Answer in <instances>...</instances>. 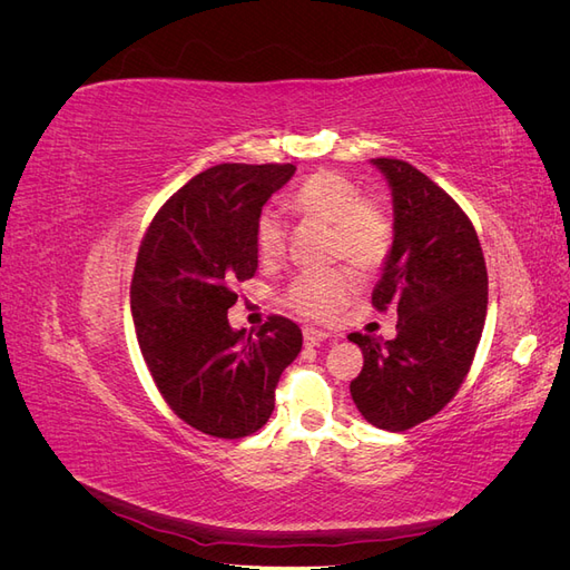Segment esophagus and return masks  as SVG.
Wrapping results in <instances>:
<instances>
[{"label":"esophagus","instance_id":"esophagus-1","mask_svg":"<svg viewBox=\"0 0 570 570\" xmlns=\"http://www.w3.org/2000/svg\"><path fill=\"white\" fill-rule=\"evenodd\" d=\"M325 340H327V333L314 331V327H304V342L308 344V347H316V344H321Z\"/></svg>","mask_w":570,"mask_h":570}]
</instances>
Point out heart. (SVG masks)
Returning <instances> with one entry per match:
<instances>
[{
	"mask_svg": "<svg viewBox=\"0 0 570 570\" xmlns=\"http://www.w3.org/2000/svg\"><path fill=\"white\" fill-rule=\"evenodd\" d=\"M292 209L333 226L331 258H347L361 273L383 268L394 243V223L383 204L361 197V189L335 170H318L297 185L289 197ZM256 252L275 262L285 252L287 228L275 209L256 218ZM356 275L347 266L318 273H299L283 292V302L308 321H333L356 295Z\"/></svg>",
	"mask_w": 570,
	"mask_h": 570,
	"instance_id": "1",
	"label": "heart"
}]
</instances>
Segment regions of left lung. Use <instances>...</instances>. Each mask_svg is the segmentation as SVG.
I'll list each match as a JSON object with an SVG mask.
<instances>
[{
	"instance_id": "obj_1",
	"label": "left lung",
	"mask_w": 570,
	"mask_h": 570,
	"mask_svg": "<svg viewBox=\"0 0 570 570\" xmlns=\"http://www.w3.org/2000/svg\"><path fill=\"white\" fill-rule=\"evenodd\" d=\"M371 164L394 206L373 306L396 314V337L350 335L364 354L350 392L371 425L402 433L450 404L469 375L488 314V268L473 223L440 185L400 159Z\"/></svg>"
}]
</instances>
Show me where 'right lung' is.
I'll return each mask as SVG.
<instances>
[{
  "instance_id": "1",
  "label": "right lung",
  "mask_w": 570,
  "mask_h": 570,
  "mask_svg": "<svg viewBox=\"0 0 570 570\" xmlns=\"http://www.w3.org/2000/svg\"><path fill=\"white\" fill-rule=\"evenodd\" d=\"M292 176V164L206 168L161 206L137 252L130 308L145 364L176 416L204 435L256 433L302 350L289 318L271 316L254 335L228 323L233 287L258 266L256 218Z\"/></svg>"
}]
</instances>
